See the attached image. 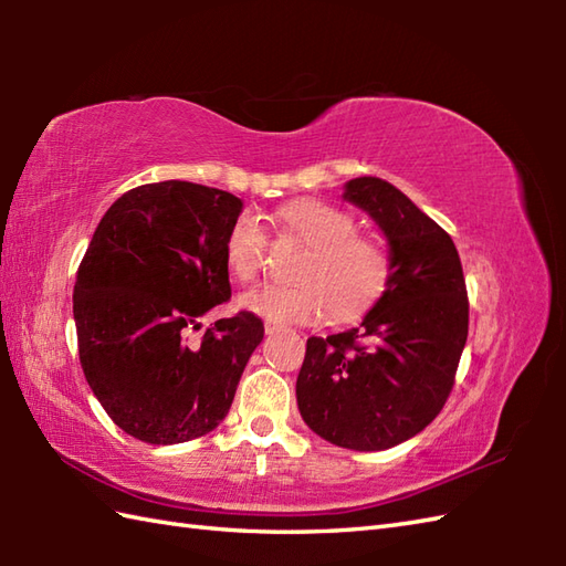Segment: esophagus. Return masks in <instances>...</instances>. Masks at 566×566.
<instances>
[{"label": "esophagus", "instance_id": "1", "mask_svg": "<svg viewBox=\"0 0 566 566\" xmlns=\"http://www.w3.org/2000/svg\"><path fill=\"white\" fill-rule=\"evenodd\" d=\"M274 331H280V323H274V321H264V333H274Z\"/></svg>", "mask_w": 566, "mask_h": 566}]
</instances>
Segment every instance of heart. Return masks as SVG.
<instances>
[{
  "label": "heart",
  "instance_id": "b5f03b06",
  "mask_svg": "<svg viewBox=\"0 0 566 566\" xmlns=\"http://www.w3.org/2000/svg\"><path fill=\"white\" fill-rule=\"evenodd\" d=\"M274 226L284 238L306 248L294 268L292 286L262 284L240 296V306L274 323L345 321L363 314L387 292L394 272L384 240L357 233L353 213L326 201H292L276 211ZM268 252V233L252 213H240L226 233L223 255L238 282L258 280Z\"/></svg>",
  "mask_w": 566,
  "mask_h": 566
}]
</instances>
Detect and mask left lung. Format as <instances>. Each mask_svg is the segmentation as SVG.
<instances>
[{"mask_svg":"<svg viewBox=\"0 0 566 566\" xmlns=\"http://www.w3.org/2000/svg\"><path fill=\"white\" fill-rule=\"evenodd\" d=\"M389 240L394 272L363 326L308 338L296 379L306 426L338 448L375 452L418 436L454 387L469 298L452 238L379 177L345 185Z\"/></svg>","mask_w":566,"mask_h":566,"instance_id":"obj_1","label":"left lung"}]
</instances>
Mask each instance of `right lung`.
Returning <instances> with one entry per match:
<instances>
[{
  "mask_svg": "<svg viewBox=\"0 0 566 566\" xmlns=\"http://www.w3.org/2000/svg\"><path fill=\"white\" fill-rule=\"evenodd\" d=\"M240 209L223 189L140 185L112 203L84 252L72 298L80 365L104 411L136 440L207 436L262 340L250 311L216 321L197 347L185 338L231 298L223 243Z\"/></svg>",
  "mask_w": 566,
  "mask_h": 566,
  "instance_id": "obj_1",
  "label": "right lung"
}]
</instances>
